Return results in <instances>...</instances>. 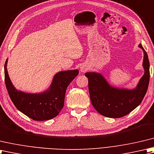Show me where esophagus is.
I'll use <instances>...</instances> for the list:
<instances>
[{
    "label": "esophagus",
    "mask_w": 154,
    "mask_h": 154,
    "mask_svg": "<svg viewBox=\"0 0 154 154\" xmlns=\"http://www.w3.org/2000/svg\"><path fill=\"white\" fill-rule=\"evenodd\" d=\"M88 70V68L86 66H82L80 67V71L82 72H85Z\"/></svg>",
    "instance_id": "1"
}]
</instances>
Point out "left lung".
<instances>
[{"label":"left lung","instance_id":"left-lung-1","mask_svg":"<svg viewBox=\"0 0 154 154\" xmlns=\"http://www.w3.org/2000/svg\"><path fill=\"white\" fill-rule=\"evenodd\" d=\"M138 46L143 52L144 74L134 89L117 88L109 85L101 74L85 73L88 78L91 102L103 116L118 118L126 116L140 104L146 95L149 82V62L142 45L140 44Z\"/></svg>","mask_w":154,"mask_h":154}]
</instances>
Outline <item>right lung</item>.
<instances>
[{
	"label": "right lung",
	"instance_id": "right-lung-1",
	"mask_svg": "<svg viewBox=\"0 0 154 154\" xmlns=\"http://www.w3.org/2000/svg\"><path fill=\"white\" fill-rule=\"evenodd\" d=\"M5 64V80L8 95L18 110L36 121L48 120L56 117L64 104L67 87L79 73L78 70L61 71L53 78L48 90L41 93L30 94L18 90L9 78Z\"/></svg>",
	"mask_w": 154,
	"mask_h": 154
}]
</instances>
